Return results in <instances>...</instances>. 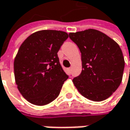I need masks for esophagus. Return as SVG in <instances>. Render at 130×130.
Wrapping results in <instances>:
<instances>
[{
	"label": "esophagus",
	"mask_w": 130,
	"mask_h": 130,
	"mask_svg": "<svg viewBox=\"0 0 130 130\" xmlns=\"http://www.w3.org/2000/svg\"><path fill=\"white\" fill-rule=\"evenodd\" d=\"M68 72H69V74L71 73V68H68Z\"/></svg>",
	"instance_id": "34e87169"
}]
</instances>
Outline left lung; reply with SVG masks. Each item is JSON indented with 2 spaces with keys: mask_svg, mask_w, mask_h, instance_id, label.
Masks as SVG:
<instances>
[{
  "mask_svg": "<svg viewBox=\"0 0 130 130\" xmlns=\"http://www.w3.org/2000/svg\"><path fill=\"white\" fill-rule=\"evenodd\" d=\"M70 39L81 52L83 70L73 83L86 98L103 101L119 87L124 73V58L118 44L94 29L70 32Z\"/></svg>",
  "mask_w": 130,
  "mask_h": 130,
  "instance_id": "8db88e82",
  "label": "left lung"
}]
</instances>
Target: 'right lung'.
<instances>
[{"mask_svg":"<svg viewBox=\"0 0 130 130\" xmlns=\"http://www.w3.org/2000/svg\"><path fill=\"white\" fill-rule=\"evenodd\" d=\"M68 34L60 30H39L20 46L14 60V74L21 95L36 106L47 105L59 94L68 75L57 53Z\"/></svg>","mask_w":130,"mask_h":130,"instance_id":"add662e5","label":"right lung"}]
</instances>
